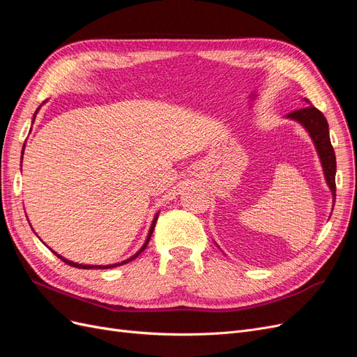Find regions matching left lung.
<instances>
[{
  "label": "left lung",
  "instance_id": "8db88e82",
  "mask_svg": "<svg viewBox=\"0 0 357 357\" xmlns=\"http://www.w3.org/2000/svg\"><path fill=\"white\" fill-rule=\"evenodd\" d=\"M303 100L307 103L308 107H304L301 109H296V111L286 114L284 119L300 123L307 130L308 136L312 137V141L316 148V153L320 160L321 170H324L325 181L332 192L333 203H335L337 160H335V153H333V148L331 145L329 126H328V121H326L324 114H321L313 105H310V100L307 98H304Z\"/></svg>",
  "mask_w": 357,
  "mask_h": 357
}]
</instances>
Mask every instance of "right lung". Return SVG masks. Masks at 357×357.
Instances as JSON below:
<instances>
[{"mask_svg": "<svg viewBox=\"0 0 357 357\" xmlns=\"http://www.w3.org/2000/svg\"><path fill=\"white\" fill-rule=\"evenodd\" d=\"M45 103V100L43 102V105ZM43 105H40L38 108H37V111H36V114H33V119H32V124H33V121H36V117H37V112L40 111V108L43 107ZM26 142V141H25ZM24 153H25V144H24V148H22V157L20 158H24ZM158 213L160 212H157L155 213V216H154V220H153V222H151V227H149V231H148V236H146V240H145V243L142 245V248L136 252L135 255H132L130 258H128V259H124V261H121V262H117V264H108V266H91V264H78V262H74V261H70V259H66V258H63L62 255H59L57 254V252H54V250H52L53 254L57 257V258H61L63 262H66L68 266H71V267H75V268H84V270H102V268H114V267H119V266H123V264H128V262H130V261H133L137 255L141 254L142 250H145V248H146V245L149 243V238H151V236H153V231H154V227H155V222H157V218H158Z\"/></svg>", "mask_w": 357, "mask_h": 357, "instance_id": "add662e5", "label": "right lung"}]
</instances>
